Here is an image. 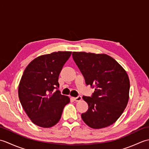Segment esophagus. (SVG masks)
Listing matches in <instances>:
<instances>
[{
	"label": "esophagus",
	"mask_w": 149,
	"mask_h": 149,
	"mask_svg": "<svg viewBox=\"0 0 149 149\" xmlns=\"http://www.w3.org/2000/svg\"><path fill=\"white\" fill-rule=\"evenodd\" d=\"M73 99L75 101H81L82 100V97L81 96H78L77 97H73Z\"/></svg>",
	"instance_id": "1"
}]
</instances>
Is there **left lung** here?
Returning <instances> with one entry per match:
<instances>
[{
  "label": "left lung",
  "mask_w": 149,
  "mask_h": 149,
  "mask_svg": "<svg viewBox=\"0 0 149 149\" xmlns=\"http://www.w3.org/2000/svg\"><path fill=\"white\" fill-rule=\"evenodd\" d=\"M72 56L86 84L95 88L91 97H83L88 110L82 114V119L93 129L112 125L121 116L129 101L130 81L127 72L105 54L73 52Z\"/></svg>",
  "instance_id": "obj_1"
}]
</instances>
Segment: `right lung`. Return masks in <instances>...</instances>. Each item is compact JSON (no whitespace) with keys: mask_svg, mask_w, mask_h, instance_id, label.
Segmentation results:
<instances>
[{"mask_svg":"<svg viewBox=\"0 0 149 149\" xmlns=\"http://www.w3.org/2000/svg\"><path fill=\"white\" fill-rule=\"evenodd\" d=\"M72 52L58 51L33 59L22 75L18 86L22 106L34 124L49 128L58 123L70 98L54 91L59 86L58 77Z\"/></svg>","mask_w":149,"mask_h":149,"instance_id":"1","label":"right lung"}]
</instances>
